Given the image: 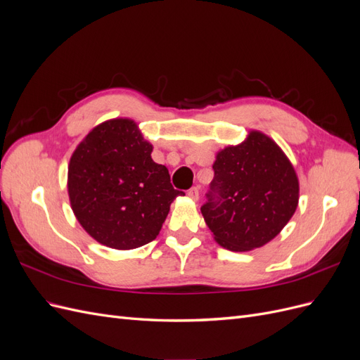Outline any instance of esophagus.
Wrapping results in <instances>:
<instances>
[{
    "label": "esophagus",
    "instance_id": "obj_1",
    "mask_svg": "<svg viewBox=\"0 0 360 360\" xmlns=\"http://www.w3.org/2000/svg\"><path fill=\"white\" fill-rule=\"evenodd\" d=\"M188 197L192 198V200H195V201H198V200H200V189H198L197 186L191 188V189L188 191Z\"/></svg>",
    "mask_w": 360,
    "mask_h": 360
}]
</instances>
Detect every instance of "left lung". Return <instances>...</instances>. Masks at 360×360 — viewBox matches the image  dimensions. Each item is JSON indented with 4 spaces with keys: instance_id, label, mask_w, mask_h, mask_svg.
I'll use <instances>...</instances> for the list:
<instances>
[{
    "instance_id": "obj_1",
    "label": "left lung",
    "mask_w": 360,
    "mask_h": 360,
    "mask_svg": "<svg viewBox=\"0 0 360 360\" xmlns=\"http://www.w3.org/2000/svg\"><path fill=\"white\" fill-rule=\"evenodd\" d=\"M201 213L222 248L245 252L266 245L297 209L299 180L275 141L252 130L219 151Z\"/></svg>"
}]
</instances>
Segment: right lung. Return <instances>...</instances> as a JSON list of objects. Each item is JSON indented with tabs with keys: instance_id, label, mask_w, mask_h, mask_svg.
<instances>
[{
	"instance_id": "add662e5",
	"label": "right lung",
	"mask_w": 360,
	"mask_h": 360,
	"mask_svg": "<svg viewBox=\"0 0 360 360\" xmlns=\"http://www.w3.org/2000/svg\"><path fill=\"white\" fill-rule=\"evenodd\" d=\"M153 146L132 120L96 126L76 147L69 163L72 210L94 240L114 249H135L155 240L174 189L165 165L151 159Z\"/></svg>"
}]
</instances>
